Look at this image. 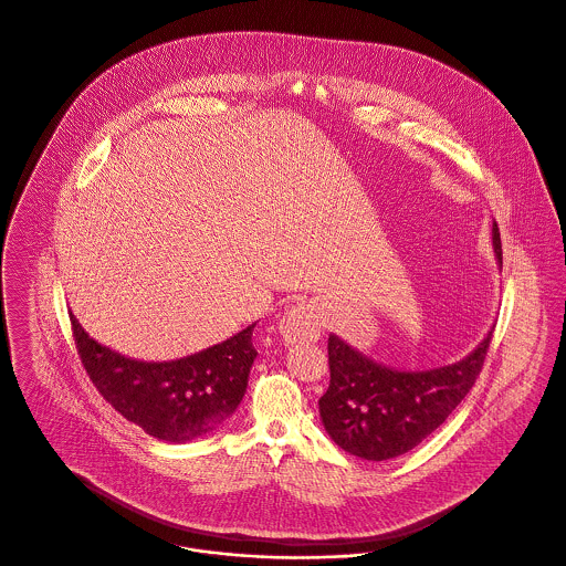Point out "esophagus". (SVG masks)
<instances>
[{
	"label": "esophagus",
	"mask_w": 566,
	"mask_h": 566,
	"mask_svg": "<svg viewBox=\"0 0 566 566\" xmlns=\"http://www.w3.org/2000/svg\"><path fill=\"white\" fill-rule=\"evenodd\" d=\"M280 334L286 345L318 338V321L310 304H295L289 307L280 321Z\"/></svg>",
	"instance_id": "1"
}]
</instances>
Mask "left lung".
<instances>
[{
    "label": "left lung",
    "instance_id": "8db88e82",
    "mask_svg": "<svg viewBox=\"0 0 566 566\" xmlns=\"http://www.w3.org/2000/svg\"><path fill=\"white\" fill-rule=\"evenodd\" d=\"M493 250L502 264L500 228ZM493 332L457 364L433 370H394L338 336H329V388L318 400L325 431L348 454L388 461L413 450L437 431L479 379Z\"/></svg>",
    "mask_w": 566,
    "mask_h": 566
}]
</instances>
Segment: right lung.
Here are the masks:
<instances>
[{"label":"right lung","mask_w":566,"mask_h":566,"mask_svg":"<svg viewBox=\"0 0 566 566\" xmlns=\"http://www.w3.org/2000/svg\"><path fill=\"white\" fill-rule=\"evenodd\" d=\"M90 381L144 433L164 441L207 436L234 413L256 357L250 325L237 336L176 361H137L92 340L71 314Z\"/></svg>","instance_id":"add662e5"}]
</instances>
